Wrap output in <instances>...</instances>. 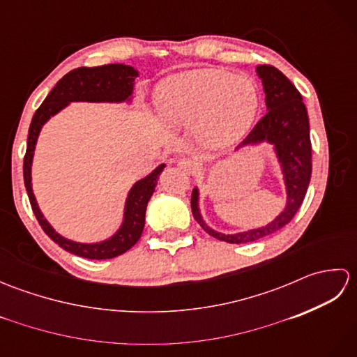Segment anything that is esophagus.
I'll return each instance as SVG.
<instances>
[{
	"label": "esophagus",
	"mask_w": 357,
	"mask_h": 357,
	"mask_svg": "<svg viewBox=\"0 0 357 357\" xmlns=\"http://www.w3.org/2000/svg\"><path fill=\"white\" fill-rule=\"evenodd\" d=\"M178 167H179V169H183L184 172H193L196 167H198V164L192 161V159H188V158H181L178 161Z\"/></svg>",
	"instance_id": "34e87169"
}]
</instances>
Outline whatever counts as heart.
<instances>
[{
  "label": "heart",
  "mask_w": 357,
  "mask_h": 357,
  "mask_svg": "<svg viewBox=\"0 0 357 357\" xmlns=\"http://www.w3.org/2000/svg\"><path fill=\"white\" fill-rule=\"evenodd\" d=\"M253 78L221 69L176 75L159 87L158 110L167 123L193 127L202 146L221 149L244 136L259 110Z\"/></svg>",
  "instance_id": "heart-1"
}]
</instances>
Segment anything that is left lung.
Wrapping results in <instances>:
<instances>
[{
    "label": "left lung",
    "instance_id": "1",
    "mask_svg": "<svg viewBox=\"0 0 357 357\" xmlns=\"http://www.w3.org/2000/svg\"><path fill=\"white\" fill-rule=\"evenodd\" d=\"M257 77L262 79L267 113L257 123L238 149L268 142L275 147V153L284 174L287 190L285 208L271 222L257 229L225 234L211 229L204 221L199 211L198 187L192 193V213L196 221L210 236L229 244H247L259 241L280 230L294 218L312 178V141L305 104L302 102L299 90L285 75L273 66H257Z\"/></svg>",
    "mask_w": 357,
    "mask_h": 357
}]
</instances>
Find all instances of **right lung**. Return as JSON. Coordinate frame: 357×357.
<instances>
[{
    "label": "right lung",
    "mask_w": 357,
    "mask_h": 357,
    "mask_svg": "<svg viewBox=\"0 0 357 357\" xmlns=\"http://www.w3.org/2000/svg\"><path fill=\"white\" fill-rule=\"evenodd\" d=\"M138 75V70L126 64H107L75 69L64 75L56 82V86L50 90V93L45 96L43 104L35 112L32 123H30L27 150L24 156V165H22V170H24V185L29 195L30 206H32L38 222H40L45 234L55 244L72 255L87 257V259H112V257H116L126 253L127 250H130L141 238L144 224H146L147 204L155 192L159 174L164 170L165 164L158 165L153 172L147 174L146 178L139 179L130 188L126 199L124 221L112 238L95 242V244H81V242L70 241L56 233L41 213L40 207H38L32 190V161L38 136H40L43 126L47 123L50 116L56 115L58 112H61L70 102H130L135 78Z\"/></svg>",
    "instance_id": "add662e5"
}]
</instances>
